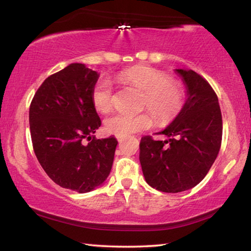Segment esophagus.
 <instances>
[{
    "instance_id": "esophagus-1",
    "label": "esophagus",
    "mask_w": 251,
    "mask_h": 251,
    "mask_svg": "<svg viewBox=\"0 0 251 251\" xmlns=\"http://www.w3.org/2000/svg\"><path fill=\"white\" fill-rule=\"evenodd\" d=\"M116 138H117L118 142L122 143L123 141H125V139H126V136H116Z\"/></svg>"
}]
</instances>
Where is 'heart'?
Instances as JSON below:
<instances>
[{
	"label": "heart",
	"instance_id": "1",
	"mask_svg": "<svg viewBox=\"0 0 251 251\" xmlns=\"http://www.w3.org/2000/svg\"><path fill=\"white\" fill-rule=\"evenodd\" d=\"M118 82L131 85L142 91L141 107L148 112L139 114L117 113L105 120L106 131L116 136L148 129L154 125V116L157 124L168 125L179 115L184 108L186 93L180 82L169 78L165 72L151 66L138 65L121 72ZM91 100L97 112L106 114L114 106V88L107 79H100L93 86Z\"/></svg>",
	"mask_w": 251,
	"mask_h": 251
}]
</instances>
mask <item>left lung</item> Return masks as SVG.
Returning <instances> with one entry per match:
<instances>
[{
	"label": "left lung",
	"mask_w": 251,
	"mask_h": 251,
	"mask_svg": "<svg viewBox=\"0 0 251 251\" xmlns=\"http://www.w3.org/2000/svg\"><path fill=\"white\" fill-rule=\"evenodd\" d=\"M187 88L184 108L160 135L144 136L139 161L147 184L163 193H180L199 184L217 157L223 137L218 97L210 84L192 70H176Z\"/></svg>",
	"instance_id": "left-lung-1"
}]
</instances>
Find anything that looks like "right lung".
<instances>
[{
  "label": "right lung",
  "instance_id": "1",
  "mask_svg": "<svg viewBox=\"0 0 251 251\" xmlns=\"http://www.w3.org/2000/svg\"><path fill=\"white\" fill-rule=\"evenodd\" d=\"M97 79L95 71L73 63L49 76L29 106L37 160L55 184L80 194L105 181L118 144L114 136H93L101 124L91 100ZM84 139L91 142L84 146Z\"/></svg>",
  "mask_w": 251,
  "mask_h": 251
}]
</instances>
